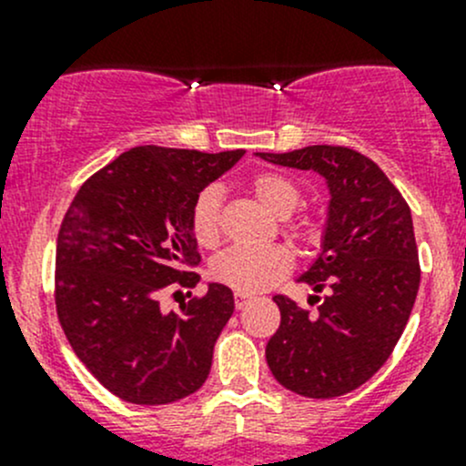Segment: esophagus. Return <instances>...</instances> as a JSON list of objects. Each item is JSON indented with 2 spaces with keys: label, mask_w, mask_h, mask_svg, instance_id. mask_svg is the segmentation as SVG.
Here are the masks:
<instances>
[{
  "label": "esophagus",
  "mask_w": 466,
  "mask_h": 466,
  "mask_svg": "<svg viewBox=\"0 0 466 466\" xmlns=\"http://www.w3.org/2000/svg\"><path fill=\"white\" fill-rule=\"evenodd\" d=\"M250 299H252L250 295H246V293H234V307L243 309L248 302H250Z\"/></svg>",
  "instance_id": "1"
}]
</instances>
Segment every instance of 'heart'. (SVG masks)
<instances>
[{"label":"heart","mask_w":466,"mask_h":466,"mask_svg":"<svg viewBox=\"0 0 466 466\" xmlns=\"http://www.w3.org/2000/svg\"><path fill=\"white\" fill-rule=\"evenodd\" d=\"M250 189L255 198L268 214L277 216V218H286L298 209L302 194L299 187L295 185L290 177L281 176V173H259L255 180L250 182ZM191 234L200 246L209 248L218 241L220 237V189L218 187H205L198 196H196L194 205H191ZM311 223H299L295 237L309 241L313 238ZM290 255L279 246L268 248H241L234 246L220 252L214 261H211V275L216 281L229 286L237 293H261L275 286L277 281L284 279L289 275Z\"/></svg>","instance_id":"heart-1"}]
</instances>
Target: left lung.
Masks as SVG:
<instances>
[{
	"instance_id": "8db88e82",
	"label": "left lung",
	"mask_w": 466,
	"mask_h": 466,
	"mask_svg": "<svg viewBox=\"0 0 466 466\" xmlns=\"http://www.w3.org/2000/svg\"><path fill=\"white\" fill-rule=\"evenodd\" d=\"M257 155L320 173L329 187L322 250L299 275L327 295L318 316L286 295L272 298L281 324L266 345L268 368L290 392L340 397L379 372L410 318L421 275L410 207L359 150L322 144Z\"/></svg>"
}]
</instances>
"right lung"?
I'll use <instances>...</instances> for the list:
<instances>
[{
  "instance_id": "right-lung-1",
  "label": "right lung",
  "mask_w": 466,
  "mask_h": 466,
  "mask_svg": "<svg viewBox=\"0 0 466 466\" xmlns=\"http://www.w3.org/2000/svg\"><path fill=\"white\" fill-rule=\"evenodd\" d=\"M243 150L137 146L94 173L65 214L56 246V311L94 379L128 403L194 394L234 313L228 286L164 313V293L200 281L191 205Z\"/></svg>"
}]
</instances>
